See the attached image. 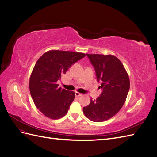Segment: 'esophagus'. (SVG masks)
Listing matches in <instances>:
<instances>
[{
  "mask_svg": "<svg viewBox=\"0 0 157 157\" xmlns=\"http://www.w3.org/2000/svg\"><path fill=\"white\" fill-rule=\"evenodd\" d=\"M82 96V94H80V93L78 92H75V96H76V97L78 98V97H80V96Z\"/></svg>",
  "mask_w": 157,
  "mask_h": 157,
  "instance_id": "obj_1",
  "label": "esophagus"
}]
</instances>
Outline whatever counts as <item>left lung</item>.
I'll list each match as a JSON object with an SVG mask.
<instances>
[{
  "mask_svg": "<svg viewBox=\"0 0 157 157\" xmlns=\"http://www.w3.org/2000/svg\"><path fill=\"white\" fill-rule=\"evenodd\" d=\"M87 56L96 70L99 88L103 92L95 100L83 108L90 121H105L115 116L124 105L130 89V78L121 61L116 56L109 54H90Z\"/></svg>",
  "mask_w": 157,
  "mask_h": 157,
  "instance_id": "8db88e82",
  "label": "left lung"
}]
</instances>
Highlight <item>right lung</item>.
<instances>
[{
	"mask_svg": "<svg viewBox=\"0 0 157 157\" xmlns=\"http://www.w3.org/2000/svg\"><path fill=\"white\" fill-rule=\"evenodd\" d=\"M86 56L81 52L52 50L41 56L33 68L29 90L35 106L46 117L56 120L67 113L75 97L57 84L71 65Z\"/></svg>",
	"mask_w": 157,
	"mask_h": 157,
	"instance_id": "add662e5",
	"label": "right lung"
}]
</instances>
